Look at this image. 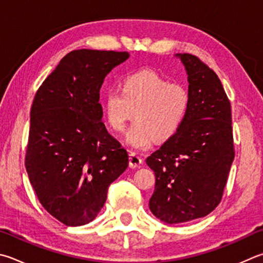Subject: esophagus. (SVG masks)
Instances as JSON below:
<instances>
[{"label":"esophagus","instance_id":"obj_1","mask_svg":"<svg viewBox=\"0 0 263 263\" xmlns=\"http://www.w3.org/2000/svg\"><path fill=\"white\" fill-rule=\"evenodd\" d=\"M142 163V159L135 152L130 153V157H128V164L130 168H139Z\"/></svg>","mask_w":263,"mask_h":263}]
</instances>
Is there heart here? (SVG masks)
<instances>
[{
	"label": "heart",
	"instance_id": "b5f03b06",
	"mask_svg": "<svg viewBox=\"0 0 263 263\" xmlns=\"http://www.w3.org/2000/svg\"><path fill=\"white\" fill-rule=\"evenodd\" d=\"M190 109V93L181 84H170L154 71H140L109 90L103 110L114 131L121 132L133 117L126 142L138 149L149 147L154 138L166 140L179 130Z\"/></svg>",
	"mask_w": 263,
	"mask_h": 263
}]
</instances>
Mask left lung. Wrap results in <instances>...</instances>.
Instances as JSON below:
<instances>
[{
	"label": "left lung",
	"instance_id": "1",
	"mask_svg": "<svg viewBox=\"0 0 263 263\" xmlns=\"http://www.w3.org/2000/svg\"><path fill=\"white\" fill-rule=\"evenodd\" d=\"M176 56L187 72L189 112L179 130L146 160L155 174L149 209L169 224L212 213L235 159L231 104L221 80L199 57Z\"/></svg>",
	"mask_w": 263,
	"mask_h": 263
}]
</instances>
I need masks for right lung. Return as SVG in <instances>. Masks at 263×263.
<instances>
[{"label":"right lung","instance_id":"1","mask_svg":"<svg viewBox=\"0 0 263 263\" xmlns=\"http://www.w3.org/2000/svg\"><path fill=\"white\" fill-rule=\"evenodd\" d=\"M128 56L114 50L70 51L33 100L26 171L42 207L68 227L97 217L109 185L128 165L127 152L101 121L99 103L106 76Z\"/></svg>","mask_w":263,"mask_h":263}]
</instances>
